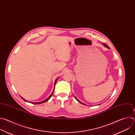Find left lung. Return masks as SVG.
Listing matches in <instances>:
<instances>
[{
  "label": "left lung",
  "instance_id": "left-lung-1",
  "mask_svg": "<svg viewBox=\"0 0 135 135\" xmlns=\"http://www.w3.org/2000/svg\"><path fill=\"white\" fill-rule=\"evenodd\" d=\"M103 44H104V46H106V47H107V48H109V47H108V46H107V44H105V43H103ZM75 98H76V100H78V102H79V103H81V104H83V105H85V104H83V103H81V102H80V101H79V100H78V99H77V98H76V97H75Z\"/></svg>",
  "mask_w": 135,
  "mask_h": 135
}]
</instances>
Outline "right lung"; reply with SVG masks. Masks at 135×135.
Returning a JSON list of instances; mask_svg holds the SVG:
<instances>
[{
    "label": "right lung",
    "instance_id": "right-lung-1",
    "mask_svg": "<svg viewBox=\"0 0 135 135\" xmlns=\"http://www.w3.org/2000/svg\"><path fill=\"white\" fill-rule=\"evenodd\" d=\"M57 79H56V80L55 81V82H54V86H55V83H56V81H57ZM54 90H53V91L52 92V93H51V94L49 96V97L46 99H45V100H44V101H43V102H39V103H33V102H30V103H31V104H42V103H45V102H46L47 101H48L50 99V98L52 97V94H53V92H54ZM21 98L23 100H25V102H27V100H26L25 99H24L23 98H22V97H21Z\"/></svg>",
    "mask_w": 135,
    "mask_h": 135
}]
</instances>
